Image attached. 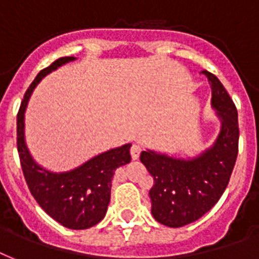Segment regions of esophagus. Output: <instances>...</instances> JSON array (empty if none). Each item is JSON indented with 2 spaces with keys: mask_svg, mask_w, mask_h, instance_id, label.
<instances>
[{
  "mask_svg": "<svg viewBox=\"0 0 259 259\" xmlns=\"http://www.w3.org/2000/svg\"><path fill=\"white\" fill-rule=\"evenodd\" d=\"M141 146L137 145V144H134L132 148H130V154H132V158L133 160H137L140 157V154H141Z\"/></svg>",
  "mask_w": 259,
  "mask_h": 259,
  "instance_id": "1",
  "label": "esophagus"
}]
</instances>
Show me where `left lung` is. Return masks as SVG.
<instances>
[{
    "instance_id": "left-lung-1",
    "label": "left lung",
    "mask_w": 259,
    "mask_h": 259,
    "mask_svg": "<svg viewBox=\"0 0 259 259\" xmlns=\"http://www.w3.org/2000/svg\"><path fill=\"white\" fill-rule=\"evenodd\" d=\"M211 106L221 119L213 145L189 160L144 150L140 160L154 180L149 196L152 215L168 227H181L208 212L225 192L238 156V111L221 80L208 71Z\"/></svg>"
}]
</instances>
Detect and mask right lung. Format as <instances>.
Segmentation results:
<instances>
[{
  "label": "right lung",
  "mask_w": 259,
  "mask_h": 259,
  "mask_svg": "<svg viewBox=\"0 0 259 259\" xmlns=\"http://www.w3.org/2000/svg\"><path fill=\"white\" fill-rule=\"evenodd\" d=\"M75 60L67 56L55 60L37 74L26 90L17 114V150L22 173L38 205L67 229L84 230L105 218L111 195V180L118 166L129 164L130 144L110 149L68 172L55 173L42 168L30 156L24 136L25 110L34 87L46 75Z\"/></svg>",
  "instance_id": "1"
}]
</instances>
